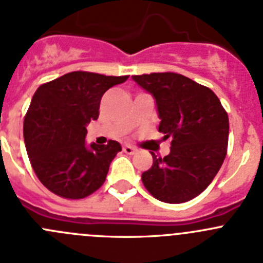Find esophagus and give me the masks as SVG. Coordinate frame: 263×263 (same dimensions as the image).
<instances>
[{"label":"esophagus","instance_id":"1","mask_svg":"<svg viewBox=\"0 0 263 263\" xmlns=\"http://www.w3.org/2000/svg\"><path fill=\"white\" fill-rule=\"evenodd\" d=\"M122 150H124V153L127 154V155H133V154L137 153V148L133 147V146H130V144H125L124 147H122Z\"/></svg>","mask_w":263,"mask_h":263}]
</instances>
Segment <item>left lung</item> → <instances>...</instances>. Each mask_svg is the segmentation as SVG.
Segmentation results:
<instances>
[{"label": "left lung", "mask_w": 263, "mask_h": 263, "mask_svg": "<svg viewBox=\"0 0 263 263\" xmlns=\"http://www.w3.org/2000/svg\"><path fill=\"white\" fill-rule=\"evenodd\" d=\"M132 78L155 99L158 130L164 139H172L167 156L156 158L151 153L153 167L142 173V182L161 202L190 201L211 184L227 155V112L210 88L181 74Z\"/></svg>", "instance_id": "1"}]
</instances>
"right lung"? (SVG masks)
<instances>
[{
	"label": "right lung",
	"instance_id": "right-lung-1",
	"mask_svg": "<svg viewBox=\"0 0 263 263\" xmlns=\"http://www.w3.org/2000/svg\"><path fill=\"white\" fill-rule=\"evenodd\" d=\"M129 76L73 71L42 84L25 117L23 136L31 165L47 189L81 199L102 186L121 144H86L90 121L98 120L102 96Z\"/></svg>",
	"mask_w": 263,
	"mask_h": 263
}]
</instances>
